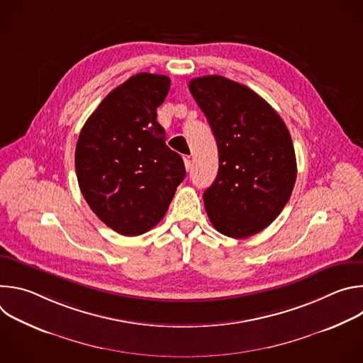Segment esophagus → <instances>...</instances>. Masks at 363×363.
Wrapping results in <instances>:
<instances>
[{"mask_svg": "<svg viewBox=\"0 0 363 363\" xmlns=\"http://www.w3.org/2000/svg\"><path fill=\"white\" fill-rule=\"evenodd\" d=\"M184 164H185V168L186 171H189L192 168V161H191V157H184Z\"/></svg>", "mask_w": 363, "mask_h": 363, "instance_id": "1", "label": "esophagus"}]
</instances>
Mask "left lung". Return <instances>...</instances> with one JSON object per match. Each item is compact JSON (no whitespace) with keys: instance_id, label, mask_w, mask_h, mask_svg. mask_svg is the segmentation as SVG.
Segmentation results:
<instances>
[{"instance_id":"1","label":"left lung","mask_w":363,"mask_h":363,"mask_svg":"<svg viewBox=\"0 0 363 363\" xmlns=\"http://www.w3.org/2000/svg\"><path fill=\"white\" fill-rule=\"evenodd\" d=\"M218 146V174L203 192L214 228L247 238L269 227L287 203L297 175L283 119L255 91L223 76L189 82Z\"/></svg>"}]
</instances>
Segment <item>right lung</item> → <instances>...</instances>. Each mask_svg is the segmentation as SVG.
<instances>
[{
    "instance_id": "obj_1",
    "label": "right lung",
    "mask_w": 363,
    "mask_h": 363,
    "mask_svg": "<svg viewBox=\"0 0 363 363\" xmlns=\"http://www.w3.org/2000/svg\"><path fill=\"white\" fill-rule=\"evenodd\" d=\"M169 86L164 74L132 76L101 100L79 135L80 191L91 211L122 235H140L157 225L186 174L157 122Z\"/></svg>"
}]
</instances>
